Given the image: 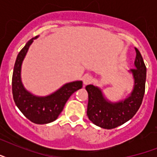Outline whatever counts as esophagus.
Here are the masks:
<instances>
[{
	"mask_svg": "<svg viewBox=\"0 0 157 157\" xmlns=\"http://www.w3.org/2000/svg\"><path fill=\"white\" fill-rule=\"evenodd\" d=\"M92 81H93V77L90 76H89V75H86V76H84L83 77V83L84 85H89V84L92 83Z\"/></svg>",
	"mask_w": 157,
	"mask_h": 157,
	"instance_id": "esophagus-1",
	"label": "esophagus"
}]
</instances>
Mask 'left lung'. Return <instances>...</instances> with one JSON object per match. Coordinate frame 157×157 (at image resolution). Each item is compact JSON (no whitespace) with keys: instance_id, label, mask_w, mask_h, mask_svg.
I'll list each match as a JSON object with an SVG mask.
<instances>
[{"instance_id":"8db88e82","label":"left lung","mask_w":157,"mask_h":157,"mask_svg":"<svg viewBox=\"0 0 157 157\" xmlns=\"http://www.w3.org/2000/svg\"><path fill=\"white\" fill-rule=\"evenodd\" d=\"M134 68L129 71L134 78V89L123 100L112 103L103 95L100 88L93 85L86 86L89 101L87 116L94 124L103 129H111L129 121L141 106L146 83L147 68L139 50L135 48Z\"/></svg>"}]
</instances>
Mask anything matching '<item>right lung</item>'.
<instances>
[{
	"label": "right lung",
	"mask_w": 157,
	"mask_h": 157,
	"mask_svg": "<svg viewBox=\"0 0 157 157\" xmlns=\"http://www.w3.org/2000/svg\"><path fill=\"white\" fill-rule=\"evenodd\" d=\"M28 40L18 53L13 67L12 76V93L16 106L28 120L35 124H48L58 118L70 96L82 88V81L67 83L54 93L45 97H39L24 88L21 81V67L31 44L34 39Z\"/></svg>",
	"instance_id": "add662e5"
}]
</instances>
